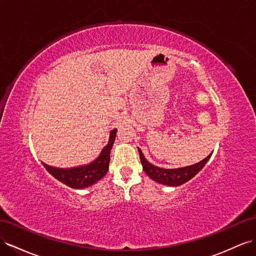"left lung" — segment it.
Returning <instances> with one entry per match:
<instances>
[{"mask_svg": "<svg viewBox=\"0 0 256 256\" xmlns=\"http://www.w3.org/2000/svg\"><path fill=\"white\" fill-rule=\"evenodd\" d=\"M138 150H139L141 164L143 166V170L145 174H146L152 180H154L155 182L167 185V186H180L190 181V178H194L198 172L204 167L206 164L209 162L210 157L212 155L210 154L202 162L188 166V167H182V168H176V169H164V168L156 167V166L148 162L139 148H138Z\"/></svg>", "mask_w": 256, "mask_h": 256, "instance_id": "obj_1", "label": "left lung"}]
</instances>
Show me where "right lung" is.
Returning a JSON list of instances; mask_svg holds the SVG:
<instances>
[{
	"instance_id": "obj_1",
	"label": "right lung",
	"mask_w": 256,
	"mask_h": 256,
	"mask_svg": "<svg viewBox=\"0 0 256 256\" xmlns=\"http://www.w3.org/2000/svg\"><path fill=\"white\" fill-rule=\"evenodd\" d=\"M116 131L117 129H113L110 132L108 144L102 148L99 156L87 164L72 168H56L44 162L42 164L45 169L61 183L70 186L74 190L87 188L100 181L106 174L110 164V153H111L115 141Z\"/></svg>"
}]
</instances>
